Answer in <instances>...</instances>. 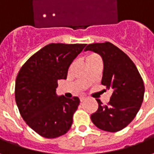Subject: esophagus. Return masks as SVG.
<instances>
[{
  "instance_id": "34e87169",
  "label": "esophagus",
  "mask_w": 154,
  "mask_h": 154,
  "mask_svg": "<svg viewBox=\"0 0 154 154\" xmlns=\"http://www.w3.org/2000/svg\"><path fill=\"white\" fill-rule=\"evenodd\" d=\"M87 100V98L86 97H80V100H81V102H83V101H85V100Z\"/></svg>"
}]
</instances>
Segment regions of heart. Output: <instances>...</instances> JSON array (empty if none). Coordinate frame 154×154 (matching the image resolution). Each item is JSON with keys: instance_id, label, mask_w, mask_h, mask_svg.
<instances>
[{"instance_id": "b5f03b06", "label": "heart", "mask_w": 154, "mask_h": 154, "mask_svg": "<svg viewBox=\"0 0 154 154\" xmlns=\"http://www.w3.org/2000/svg\"><path fill=\"white\" fill-rule=\"evenodd\" d=\"M96 57H98L97 55H96V54H91L90 56L87 57V59H92V58H96Z\"/></svg>"}]
</instances>
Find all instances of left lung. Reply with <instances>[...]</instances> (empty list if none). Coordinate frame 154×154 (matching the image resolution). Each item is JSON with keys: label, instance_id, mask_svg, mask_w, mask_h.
Returning <instances> with one entry per match:
<instances>
[{"label": "left lung", "instance_id": "left-lung-1", "mask_svg": "<svg viewBox=\"0 0 154 154\" xmlns=\"http://www.w3.org/2000/svg\"><path fill=\"white\" fill-rule=\"evenodd\" d=\"M87 50L101 56L104 63L101 84L113 91L106 106L97 100L98 109L91 119L100 129L118 132L139 112L144 95L143 81L129 56L110 42L88 44L85 48Z\"/></svg>", "mask_w": 154, "mask_h": 154}]
</instances>
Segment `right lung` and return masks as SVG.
I'll use <instances>...</instances> for the list:
<instances>
[{"label":"right lung","instance_id":"add662e5","mask_svg":"<svg viewBox=\"0 0 154 154\" xmlns=\"http://www.w3.org/2000/svg\"><path fill=\"white\" fill-rule=\"evenodd\" d=\"M86 44H49L26 61L15 80V98L23 119L47 139L65 134L80 103L77 97H57V81L66 79L68 67Z\"/></svg>","mask_w":154,"mask_h":154}]
</instances>
